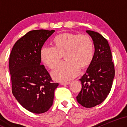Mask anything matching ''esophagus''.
<instances>
[{
	"mask_svg": "<svg viewBox=\"0 0 127 127\" xmlns=\"http://www.w3.org/2000/svg\"><path fill=\"white\" fill-rule=\"evenodd\" d=\"M70 81H66V82H61V85H68L70 84Z\"/></svg>",
	"mask_w": 127,
	"mask_h": 127,
	"instance_id": "34e87169",
	"label": "esophagus"
}]
</instances>
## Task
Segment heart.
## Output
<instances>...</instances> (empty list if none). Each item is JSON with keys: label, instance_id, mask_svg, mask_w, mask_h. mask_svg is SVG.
Returning <instances> with one entry per match:
<instances>
[{"label": "heart", "instance_id": "heart-1", "mask_svg": "<svg viewBox=\"0 0 127 127\" xmlns=\"http://www.w3.org/2000/svg\"><path fill=\"white\" fill-rule=\"evenodd\" d=\"M54 46H44L40 52L41 62L50 69L57 65L63 55L65 60L61 63L51 75L55 81L64 82L78 75L80 67H87L94 56V46L87 34L64 33L53 39Z\"/></svg>", "mask_w": 127, "mask_h": 127}]
</instances>
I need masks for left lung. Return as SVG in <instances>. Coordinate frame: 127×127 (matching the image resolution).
Returning <instances> with one entry per match:
<instances>
[{"instance_id":"8db88e82","label":"left lung","mask_w":127,"mask_h":127,"mask_svg":"<svg viewBox=\"0 0 127 127\" xmlns=\"http://www.w3.org/2000/svg\"><path fill=\"white\" fill-rule=\"evenodd\" d=\"M94 42L95 52L87 72L80 79L82 89L76 97L87 108L101 104L110 93L115 76V67L108 42L97 32L87 30Z\"/></svg>"}]
</instances>
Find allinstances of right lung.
Listing matches in <instances>:
<instances>
[{"mask_svg":"<svg viewBox=\"0 0 127 127\" xmlns=\"http://www.w3.org/2000/svg\"><path fill=\"white\" fill-rule=\"evenodd\" d=\"M54 32L43 29L29 32L15 42L10 54L12 94L24 108L32 113H43L49 110L59 86L40 64V49Z\"/></svg>","mask_w":127,"mask_h":127,"instance_id":"add662e5","label":"right lung"}]
</instances>
